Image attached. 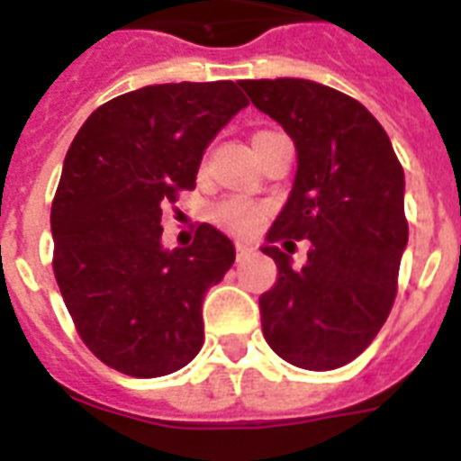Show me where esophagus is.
<instances>
[{"label":"esophagus","mask_w":461,"mask_h":461,"mask_svg":"<svg viewBox=\"0 0 461 461\" xmlns=\"http://www.w3.org/2000/svg\"><path fill=\"white\" fill-rule=\"evenodd\" d=\"M251 253H256V249H253L251 244H237L239 258H246V256H251Z\"/></svg>","instance_id":"esophagus-1"}]
</instances>
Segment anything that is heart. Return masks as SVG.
<instances>
[{"label":"heart","instance_id":"1","mask_svg":"<svg viewBox=\"0 0 461 461\" xmlns=\"http://www.w3.org/2000/svg\"><path fill=\"white\" fill-rule=\"evenodd\" d=\"M212 220H215L222 230L237 234V237H251L253 231L258 230L263 220H266V208L258 203L249 201V198H227V201L217 203L212 210Z\"/></svg>","mask_w":461,"mask_h":461}]
</instances>
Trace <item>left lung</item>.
<instances>
[{
  "label": "left lung",
  "instance_id": "8db88e82",
  "mask_svg": "<svg viewBox=\"0 0 461 461\" xmlns=\"http://www.w3.org/2000/svg\"><path fill=\"white\" fill-rule=\"evenodd\" d=\"M241 88L296 148L294 184L263 246L277 266L258 302L263 335L289 364L332 371L373 342L393 308L409 239L404 169L378 119L339 90L306 78ZM292 238L312 241L303 268L274 246Z\"/></svg>",
  "mask_w": 461,
  "mask_h": 461
}]
</instances>
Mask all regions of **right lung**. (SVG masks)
<instances>
[{
    "mask_svg": "<svg viewBox=\"0 0 461 461\" xmlns=\"http://www.w3.org/2000/svg\"><path fill=\"white\" fill-rule=\"evenodd\" d=\"M246 104L231 81L146 86L97 107L68 148L50 217L54 277L86 347L114 371L159 378L201 351L203 296L234 244L201 224L169 251L159 220Z\"/></svg>",
    "mask_w": 461,
    "mask_h": 461,
    "instance_id": "right-lung-1",
    "label": "right lung"
}]
</instances>
